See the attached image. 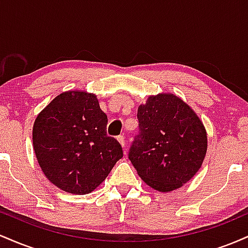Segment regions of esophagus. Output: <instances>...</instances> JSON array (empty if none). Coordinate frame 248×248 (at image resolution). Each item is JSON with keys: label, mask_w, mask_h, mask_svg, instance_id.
<instances>
[{"label": "esophagus", "mask_w": 248, "mask_h": 248, "mask_svg": "<svg viewBox=\"0 0 248 248\" xmlns=\"http://www.w3.org/2000/svg\"><path fill=\"white\" fill-rule=\"evenodd\" d=\"M116 140L119 141V143L121 144L122 148L124 147V144H126V143H124V135H119L118 138H116Z\"/></svg>", "instance_id": "obj_1"}]
</instances>
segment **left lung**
I'll return each instance as SVG.
<instances>
[{
	"label": "left lung",
	"instance_id": "left-lung-1",
	"mask_svg": "<svg viewBox=\"0 0 248 248\" xmlns=\"http://www.w3.org/2000/svg\"><path fill=\"white\" fill-rule=\"evenodd\" d=\"M139 134L128 158L153 189L167 192L193 177L206 154L205 128L178 96H149L138 109Z\"/></svg>",
	"mask_w": 248,
	"mask_h": 248
}]
</instances>
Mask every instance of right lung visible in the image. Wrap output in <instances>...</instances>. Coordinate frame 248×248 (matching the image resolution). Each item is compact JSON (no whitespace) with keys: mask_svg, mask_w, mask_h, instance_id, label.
Listing matches in <instances>:
<instances>
[{"mask_svg":"<svg viewBox=\"0 0 248 248\" xmlns=\"http://www.w3.org/2000/svg\"><path fill=\"white\" fill-rule=\"evenodd\" d=\"M107 115L92 93L70 91L56 96L33 124L37 161L62 191L86 195L105 181L124 156L107 135Z\"/></svg>","mask_w":248,"mask_h":248,"instance_id":"obj_1","label":"right lung"}]
</instances>
